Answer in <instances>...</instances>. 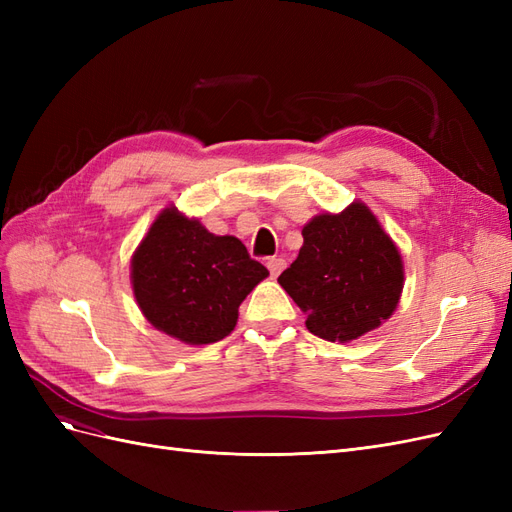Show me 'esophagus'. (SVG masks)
Wrapping results in <instances>:
<instances>
[{
	"label": "esophagus",
	"mask_w": 512,
	"mask_h": 512,
	"mask_svg": "<svg viewBox=\"0 0 512 512\" xmlns=\"http://www.w3.org/2000/svg\"><path fill=\"white\" fill-rule=\"evenodd\" d=\"M267 269L271 271L273 277H277L286 269V260L284 258H267Z\"/></svg>",
	"instance_id": "obj_1"
}]
</instances>
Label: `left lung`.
<instances>
[{"mask_svg":"<svg viewBox=\"0 0 512 512\" xmlns=\"http://www.w3.org/2000/svg\"><path fill=\"white\" fill-rule=\"evenodd\" d=\"M297 260L277 277L327 342H350L380 327L399 303L404 265L391 237L363 203L305 224Z\"/></svg>","mask_w":512,"mask_h":512,"instance_id":"1","label":"left lung"}]
</instances>
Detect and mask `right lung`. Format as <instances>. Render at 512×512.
I'll return each mask as SVG.
<instances>
[{
  "label": "right lung",
  "instance_id": "obj_1",
  "mask_svg": "<svg viewBox=\"0 0 512 512\" xmlns=\"http://www.w3.org/2000/svg\"><path fill=\"white\" fill-rule=\"evenodd\" d=\"M267 267L237 237H215L166 209L132 258L134 297L153 327L185 344H213L237 324L239 305Z\"/></svg>",
  "mask_w": 512,
  "mask_h": 512
}]
</instances>
